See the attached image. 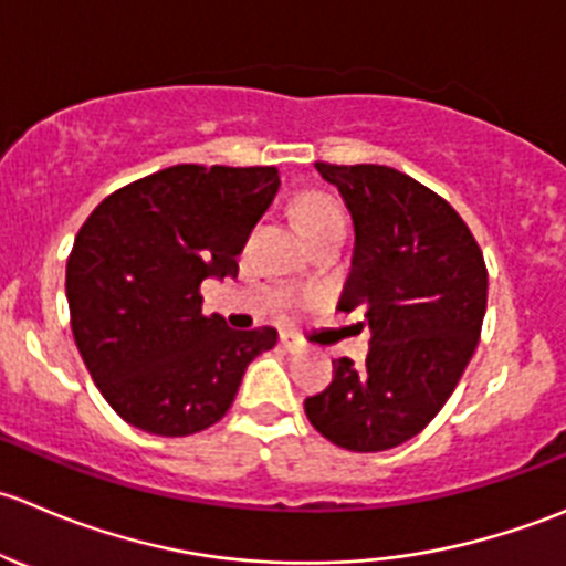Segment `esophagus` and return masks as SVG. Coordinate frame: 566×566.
I'll use <instances>...</instances> for the list:
<instances>
[{
  "instance_id": "1",
  "label": "esophagus",
  "mask_w": 566,
  "mask_h": 566,
  "mask_svg": "<svg viewBox=\"0 0 566 566\" xmlns=\"http://www.w3.org/2000/svg\"><path fill=\"white\" fill-rule=\"evenodd\" d=\"M281 346L285 352H302V349H305V344H302V340L296 338V335H291V333H281Z\"/></svg>"
}]
</instances>
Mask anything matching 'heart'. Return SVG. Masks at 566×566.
<instances>
[{"instance_id": "1", "label": "heart", "mask_w": 566, "mask_h": 566, "mask_svg": "<svg viewBox=\"0 0 566 566\" xmlns=\"http://www.w3.org/2000/svg\"><path fill=\"white\" fill-rule=\"evenodd\" d=\"M296 222H300L302 233L313 239L324 231H333V228H344V211L329 195L311 192L296 203Z\"/></svg>"}]
</instances>
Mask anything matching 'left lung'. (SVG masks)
I'll use <instances>...</instances> for the list:
<instances>
[{
    "instance_id": "obj_1",
    "label": "left lung",
    "mask_w": 566,
    "mask_h": 566,
    "mask_svg": "<svg viewBox=\"0 0 566 566\" xmlns=\"http://www.w3.org/2000/svg\"><path fill=\"white\" fill-rule=\"evenodd\" d=\"M355 226L338 311L371 329L363 366L333 360L305 399L316 432L346 451H388L443 410L471 363L486 311V266L471 228L416 178L385 165L316 161Z\"/></svg>"
}]
</instances>
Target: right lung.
Masks as SVG:
<instances>
[{
	"mask_svg": "<svg viewBox=\"0 0 566 566\" xmlns=\"http://www.w3.org/2000/svg\"><path fill=\"white\" fill-rule=\"evenodd\" d=\"M277 167L176 165L101 200L65 266L71 329L112 410L161 438H187L231 410L244 371L277 329H231L203 313L200 283L237 277Z\"/></svg>",
	"mask_w": 566,
	"mask_h": 566,
	"instance_id": "right-lung-1",
	"label": "right lung"
}]
</instances>
